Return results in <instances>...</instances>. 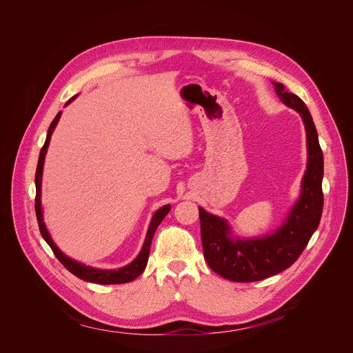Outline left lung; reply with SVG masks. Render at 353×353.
<instances>
[{
	"mask_svg": "<svg viewBox=\"0 0 353 353\" xmlns=\"http://www.w3.org/2000/svg\"><path fill=\"white\" fill-rule=\"evenodd\" d=\"M283 105L296 110L305 123L307 137V170L301 181V192L285 223L275 232L256 239H236L226 219L198 207L201 240L210 268L233 282H256L289 268L303 253L323 214L324 159L313 117L297 94L272 82Z\"/></svg>",
	"mask_w": 353,
	"mask_h": 353,
	"instance_id": "obj_1",
	"label": "left lung"
}]
</instances>
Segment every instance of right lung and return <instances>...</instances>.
I'll use <instances>...</instances> for the list:
<instances>
[{
  "instance_id": "right-lung-1",
  "label": "right lung",
  "mask_w": 353,
  "mask_h": 353,
  "mask_svg": "<svg viewBox=\"0 0 353 353\" xmlns=\"http://www.w3.org/2000/svg\"><path fill=\"white\" fill-rule=\"evenodd\" d=\"M77 96H72L68 102L71 103L72 100ZM61 117V112H59V114L54 117V120L52 121L47 131V137H46V142L40 150L39 155V162H37V169H36V177H34V183H36V198H34V210H36V218H37V223H39V229L40 233L43 236V239L46 240V243L50 245V248L53 250L54 256L59 259V261L75 276H78L79 279H83L86 282H92V283H99V285H117V283H127L134 281L135 278H138L148 263V257H149V250H150V243H152V237L155 234V230L158 229V226L161 225V222L163 221V218L169 214L170 211V205H165L161 210H158L155 212V215L152 216V221L149 223L148 228V233L142 245V250L139 251L138 257L130 263L128 265L119 268V270H99V268H92V267H86L85 264H81L70 257H67L63 251L56 245V243L53 241V239L50 237L46 225L43 222V211H41V201H40V195H41V174H43V165H44V158H46V152L47 148L50 143V138H52V134L59 123Z\"/></svg>"
}]
</instances>
